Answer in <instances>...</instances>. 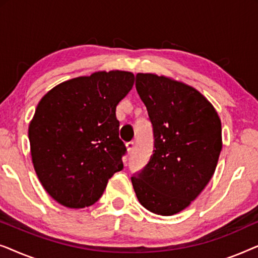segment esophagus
Segmentation results:
<instances>
[{
	"label": "esophagus",
	"mask_w": 258,
	"mask_h": 258,
	"mask_svg": "<svg viewBox=\"0 0 258 258\" xmlns=\"http://www.w3.org/2000/svg\"><path fill=\"white\" fill-rule=\"evenodd\" d=\"M126 149H128L129 154H133L135 150V142H128L126 143Z\"/></svg>",
	"instance_id": "obj_1"
}]
</instances>
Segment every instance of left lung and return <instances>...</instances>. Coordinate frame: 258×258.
<instances>
[{
    "instance_id": "8db88e82",
    "label": "left lung",
    "mask_w": 258,
    "mask_h": 258,
    "mask_svg": "<svg viewBox=\"0 0 258 258\" xmlns=\"http://www.w3.org/2000/svg\"><path fill=\"white\" fill-rule=\"evenodd\" d=\"M136 90L153 125L154 150L132 176L140 203L170 216L206 188L222 150L221 119L192 87L154 74H137Z\"/></svg>"
}]
</instances>
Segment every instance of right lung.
Wrapping results in <instances>:
<instances>
[{
    "label": "right lung",
    "instance_id": "1",
    "mask_svg": "<svg viewBox=\"0 0 258 258\" xmlns=\"http://www.w3.org/2000/svg\"><path fill=\"white\" fill-rule=\"evenodd\" d=\"M128 72H101L52 88L29 125L33 164L49 195L62 206L86 208L100 200L123 169L116 105L132 90Z\"/></svg>",
    "mask_w": 258,
    "mask_h": 258
}]
</instances>
